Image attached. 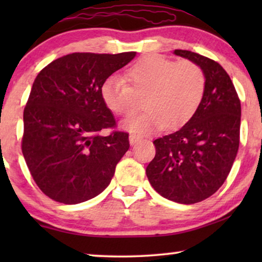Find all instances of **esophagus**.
<instances>
[{
	"instance_id": "1",
	"label": "esophagus",
	"mask_w": 262,
	"mask_h": 262,
	"mask_svg": "<svg viewBox=\"0 0 262 262\" xmlns=\"http://www.w3.org/2000/svg\"><path fill=\"white\" fill-rule=\"evenodd\" d=\"M139 139H141V137H139V136H137V135H130V136H128V141H130L131 145L136 144V143H137Z\"/></svg>"
}]
</instances>
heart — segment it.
<instances>
[{
  "instance_id": "b5f03b06",
  "label": "heart",
  "mask_w": 262,
  "mask_h": 262,
  "mask_svg": "<svg viewBox=\"0 0 262 262\" xmlns=\"http://www.w3.org/2000/svg\"><path fill=\"white\" fill-rule=\"evenodd\" d=\"M205 84V75L198 64L149 55L132 64L124 78H107L101 98L117 116H130L137 110V98H143L145 112L126 118L123 127L149 134L161 126L171 130L187 123L202 102Z\"/></svg>"
}]
</instances>
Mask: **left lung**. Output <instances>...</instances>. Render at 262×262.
Instances as JSON below:
<instances>
[{
  "label": "left lung",
  "instance_id": "8db88e82",
  "mask_svg": "<svg viewBox=\"0 0 262 262\" xmlns=\"http://www.w3.org/2000/svg\"><path fill=\"white\" fill-rule=\"evenodd\" d=\"M174 55L202 68L205 92L184 126L154 141L156 155L145 171L154 189L166 199L194 204L216 193L230 173L239 145L241 102L217 62L187 50H175Z\"/></svg>",
  "mask_w": 262,
  "mask_h": 262
}]
</instances>
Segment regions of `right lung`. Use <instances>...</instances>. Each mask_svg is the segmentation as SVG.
Here are the masks:
<instances>
[{
  "mask_svg": "<svg viewBox=\"0 0 262 262\" xmlns=\"http://www.w3.org/2000/svg\"><path fill=\"white\" fill-rule=\"evenodd\" d=\"M136 52H75L46 66L24 110L23 154L38 187L49 198L78 204L100 194L130 148L128 134L113 131L116 119L101 87Z\"/></svg>",
  "mask_w": 262,
  "mask_h": 262,
  "instance_id": "1",
  "label": "right lung"
}]
</instances>
